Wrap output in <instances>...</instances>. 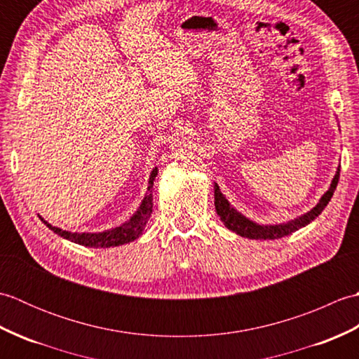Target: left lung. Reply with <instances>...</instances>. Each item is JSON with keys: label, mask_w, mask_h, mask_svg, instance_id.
Listing matches in <instances>:
<instances>
[{"label": "left lung", "mask_w": 359, "mask_h": 359, "mask_svg": "<svg viewBox=\"0 0 359 359\" xmlns=\"http://www.w3.org/2000/svg\"><path fill=\"white\" fill-rule=\"evenodd\" d=\"M338 180H339V168H338V171H337V174H334V177L332 180L329 191H327L321 197V201H319L316 207L311 208L307 212V215H304V216L297 217L294 220H290V222H287V224H280V225H259V224H255L253 220H250L245 216H242L239 211H236L231 207L230 202H228L224 197V194L220 193V188H219L217 184L215 185L216 211H217L220 220H222L224 225L228 228V230H231L236 234L242 236V238H248V239H279V238H284V236H288V234L297 231L302 226L309 225L311 220H315L319 215H321L323 210L327 207V203L330 202L334 189H337Z\"/></svg>", "instance_id": "1"}]
</instances>
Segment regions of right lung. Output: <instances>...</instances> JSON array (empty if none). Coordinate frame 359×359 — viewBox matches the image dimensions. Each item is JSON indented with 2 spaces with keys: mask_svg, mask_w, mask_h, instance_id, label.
Masks as SVG:
<instances>
[{
  "mask_svg": "<svg viewBox=\"0 0 359 359\" xmlns=\"http://www.w3.org/2000/svg\"><path fill=\"white\" fill-rule=\"evenodd\" d=\"M157 175V168H152L149 182H148V193L144 196V199L140 205L139 211L128 220V222L121 224L120 226L112 228V230L103 231V233H71L60 230L57 226H52L50 224L46 222L43 217H40L46 226H49L55 234L62 236V238L71 241L74 243H79L83 247H94V248H111L117 245H123V243H129L135 241L142 234L144 225H147L148 219L152 212V185H154Z\"/></svg>",
  "mask_w": 359,
  "mask_h": 359,
  "instance_id": "add662e5",
  "label": "right lung"
}]
</instances>
